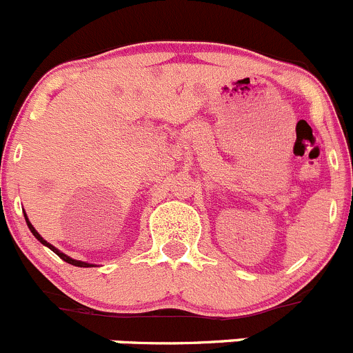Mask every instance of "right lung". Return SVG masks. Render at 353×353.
<instances>
[{"instance_id":"obj_1","label":"right lung","mask_w":353,"mask_h":353,"mask_svg":"<svg viewBox=\"0 0 353 353\" xmlns=\"http://www.w3.org/2000/svg\"><path fill=\"white\" fill-rule=\"evenodd\" d=\"M23 214H26V212H23ZM26 219H27V214H26ZM27 226H29V230H30V232H32V235H34V236H36V239H37V240H39V242H41V243H44V245H46V247H50V249H51V250H53V252H54V254H57V256H59V259H63V261H65V263L72 264V266H79V268H89V266H92V264H87V263H82V261H75V259H72V257H68V256H66V254L59 252V250H58V249H54V247H53V245H51V243H48V242H46V240H44V239H43V236H41V235H39V233H37V232H36V228H34V226H32V225H30V221H29V219H27Z\"/></svg>"}]
</instances>
